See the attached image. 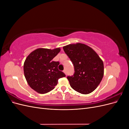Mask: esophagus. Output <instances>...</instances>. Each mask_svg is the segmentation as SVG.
<instances>
[{
    "instance_id": "esophagus-1",
    "label": "esophagus",
    "mask_w": 129,
    "mask_h": 129,
    "mask_svg": "<svg viewBox=\"0 0 129 129\" xmlns=\"http://www.w3.org/2000/svg\"><path fill=\"white\" fill-rule=\"evenodd\" d=\"M63 72V73H64L66 74V70L64 69Z\"/></svg>"
}]
</instances>
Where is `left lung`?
Returning <instances> with one entry per match:
<instances>
[{"mask_svg":"<svg viewBox=\"0 0 129 129\" xmlns=\"http://www.w3.org/2000/svg\"><path fill=\"white\" fill-rule=\"evenodd\" d=\"M74 66L75 73L67 79L71 87L78 92L88 94L94 91L104 75V64L96 52L81 43L63 47Z\"/></svg>","mask_w":129,"mask_h":129,"instance_id":"left-lung-1","label":"left lung"}]
</instances>
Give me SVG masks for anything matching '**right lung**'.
<instances>
[{
  "instance_id": "add662e5",
  "label": "right lung",
  "mask_w": 129,
  "mask_h": 129,
  "mask_svg": "<svg viewBox=\"0 0 129 129\" xmlns=\"http://www.w3.org/2000/svg\"><path fill=\"white\" fill-rule=\"evenodd\" d=\"M60 48L50 49L40 48L27 56L24 64V72L27 83L39 93L51 91L58 82V79L65 74L58 69V62L53 58L60 52Z\"/></svg>"
}]
</instances>
